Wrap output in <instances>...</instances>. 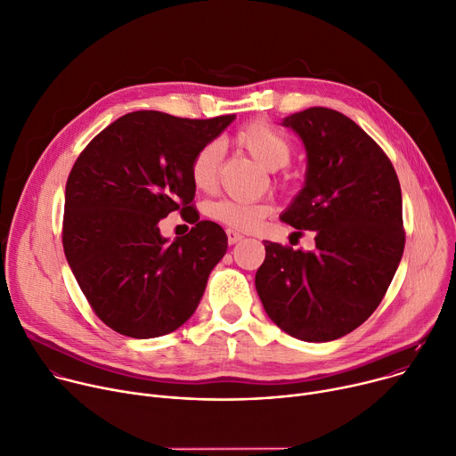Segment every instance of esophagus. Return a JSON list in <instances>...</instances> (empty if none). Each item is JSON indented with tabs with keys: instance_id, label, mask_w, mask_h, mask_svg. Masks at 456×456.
Here are the masks:
<instances>
[{
	"instance_id": "34e87169",
	"label": "esophagus",
	"mask_w": 456,
	"mask_h": 456,
	"mask_svg": "<svg viewBox=\"0 0 456 456\" xmlns=\"http://www.w3.org/2000/svg\"><path fill=\"white\" fill-rule=\"evenodd\" d=\"M225 234H227V243H229V245H234V243H238L240 240H243V236H241L240 232L232 231V229H227Z\"/></svg>"
}]
</instances>
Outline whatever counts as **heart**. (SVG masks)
Listing matches in <instances>:
<instances>
[{"label":"heart","instance_id":"heart-1","mask_svg":"<svg viewBox=\"0 0 456 456\" xmlns=\"http://www.w3.org/2000/svg\"><path fill=\"white\" fill-rule=\"evenodd\" d=\"M232 142L236 147L251 154L267 171H278L293 156V145L278 127L267 119H253L241 127ZM222 147L218 142L203 143L191 158L189 178L200 191H211L218 180ZM283 183L281 178L276 180ZM273 211L269 201H243L222 198L207 205V216L224 224L232 231H255Z\"/></svg>","mask_w":456,"mask_h":456}]
</instances>
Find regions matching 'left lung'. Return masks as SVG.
<instances>
[{
  "label": "left lung",
  "instance_id": "8db88e82",
  "mask_svg": "<svg viewBox=\"0 0 456 456\" xmlns=\"http://www.w3.org/2000/svg\"><path fill=\"white\" fill-rule=\"evenodd\" d=\"M307 151L305 185L281 222L314 231V251L265 241L256 291L269 318L305 342L337 340L386 297L402 260V191L382 147L338 110L283 119Z\"/></svg>",
  "mask_w": 456,
  "mask_h": 456
}]
</instances>
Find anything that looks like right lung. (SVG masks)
<instances>
[{
	"label": "right lung",
	"instance_id": "1",
	"mask_svg": "<svg viewBox=\"0 0 456 456\" xmlns=\"http://www.w3.org/2000/svg\"><path fill=\"white\" fill-rule=\"evenodd\" d=\"M232 119L129 112L74 161L65 187L63 251L81 293L116 333L161 337L196 311L209 273L227 251V236L218 224L200 220L189 163ZM173 210L199 222L169 244L157 224Z\"/></svg>",
	"mask_w": 456,
	"mask_h": 456
}]
</instances>
